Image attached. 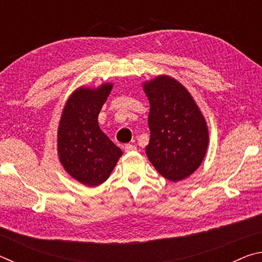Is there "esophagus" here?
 <instances>
[{
	"instance_id": "1",
	"label": "esophagus",
	"mask_w": 262,
	"mask_h": 262,
	"mask_svg": "<svg viewBox=\"0 0 262 262\" xmlns=\"http://www.w3.org/2000/svg\"><path fill=\"white\" fill-rule=\"evenodd\" d=\"M136 147L135 145H133V144H126L125 145V151L126 152H134V151H136Z\"/></svg>"
}]
</instances>
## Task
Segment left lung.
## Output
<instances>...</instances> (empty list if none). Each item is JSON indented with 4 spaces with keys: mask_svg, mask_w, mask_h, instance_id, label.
<instances>
[{
    "mask_svg": "<svg viewBox=\"0 0 262 262\" xmlns=\"http://www.w3.org/2000/svg\"><path fill=\"white\" fill-rule=\"evenodd\" d=\"M150 101L149 161L170 181L187 178L200 166L208 148L205 118L189 92L179 82L159 76L144 83Z\"/></svg>",
    "mask_w": 262,
    "mask_h": 262,
    "instance_id": "obj_1",
    "label": "left lung"
}]
</instances>
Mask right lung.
<instances>
[{"label": "right lung", "mask_w": 262, "mask_h": 262, "mask_svg": "<svg viewBox=\"0 0 262 262\" xmlns=\"http://www.w3.org/2000/svg\"><path fill=\"white\" fill-rule=\"evenodd\" d=\"M112 84L98 89L79 88L66 103L57 132V150L68 173L86 186H98L108 178L122 155L98 125V114Z\"/></svg>", "instance_id": "1"}]
</instances>
